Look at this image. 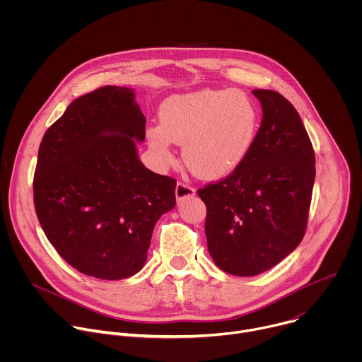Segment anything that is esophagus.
Segmentation results:
<instances>
[{
  "label": "esophagus",
  "instance_id": "esophagus-1",
  "mask_svg": "<svg viewBox=\"0 0 362 362\" xmlns=\"http://www.w3.org/2000/svg\"><path fill=\"white\" fill-rule=\"evenodd\" d=\"M194 193H196V190H194V187L192 185L185 183V182H177V185H176V199L179 202L186 199V197L194 196Z\"/></svg>",
  "mask_w": 362,
  "mask_h": 362
}]
</instances>
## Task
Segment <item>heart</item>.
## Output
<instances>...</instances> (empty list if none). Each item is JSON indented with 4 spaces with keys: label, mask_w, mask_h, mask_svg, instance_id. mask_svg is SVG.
Wrapping results in <instances>:
<instances>
[{
    "label": "heart",
    "mask_w": 362,
    "mask_h": 362,
    "mask_svg": "<svg viewBox=\"0 0 362 362\" xmlns=\"http://www.w3.org/2000/svg\"><path fill=\"white\" fill-rule=\"evenodd\" d=\"M160 123L147 130V141L162 162L173 160L175 141L183 144V160L194 175L219 179L247 158L259 115L239 90H202L165 100Z\"/></svg>",
    "instance_id": "heart-1"
}]
</instances>
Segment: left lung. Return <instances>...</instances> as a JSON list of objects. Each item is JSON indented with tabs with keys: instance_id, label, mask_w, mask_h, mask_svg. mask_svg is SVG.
Here are the masks:
<instances>
[{
	"instance_id": "1",
	"label": "left lung",
	"mask_w": 362,
	"mask_h": 362,
	"mask_svg": "<svg viewBox=\"0 0 362 362\" xmlns=\"http://www.w3.org/2000/svg\"><path fill=\"white\" fill-rule=\"evenodd\" d=\"M252 93L264 115L247 158L229 176L197 189L208 209L209 253L236 276L271 269L300 243L315 180L314 147L295 107L274 90Z\"/></svg>"
}]
</instances>
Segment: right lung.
Wrapping results in <instances>:
<instances>
[{"instance_id": "obj_1", "label": "right lung", "mask_w": 362, "mask_h": 362, "mask_svg": "<svg viewBox=\"0 0 362 362\" xmlns=\"http://www.w3.org/2000/svg\"><path fill=\"white\" fill-rule=\"evenodd\" d=\"M146 117L134 90L105 86L74 100L48 127L34 173L40 225L78 272L117 281L137 274L176 180L139 160Z\"/></svg>"}]
</instances>
